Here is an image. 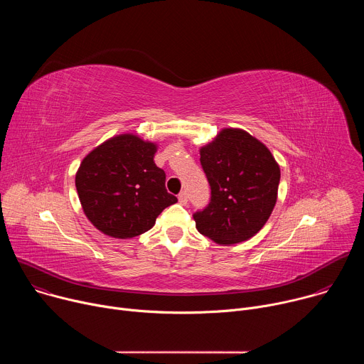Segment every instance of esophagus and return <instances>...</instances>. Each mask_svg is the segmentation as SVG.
<instances>
[{"label": "esophagus", "mask_w": 364, "mask_h": 364, "mask_svg": "<svg viewBox=\"0 0 364 364\" xmlns=\"http://www.w3.org/2000/svg\"><path fill=\"white\" fill-rule=\"evenodd\" d=\"M178 203L183 204V205H186V204L188 203V197H187V193H186V191H181V193L178 194Z\"/></svg>", "instance_id": "1"}]
</instances>
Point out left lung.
Segmentation results:
<instances>
[{
  "mask_svg": "<svg viewBox=\"0 0 364 364\" xmlns=\"http://www.w3.org/2000/svg\"><path fill=\"white\" fill-rule=\"evenodd\" d=\"M200 163L212 198L204 210L193 215L196 229L218 245L255 236L278 198L281 170L272 152L243 129L223 128L200 148Z\"/></svg>",
  "mask_w": 364,
  "mask_h": 364,
  "instance_id": "obj_1",
  "label": "left lung"
}]
</instances>
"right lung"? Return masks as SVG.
<instances>
[{
  "mask_svg": "<svg viewBox=\"0 0 364 364\" xmlns=\"http://www.w3.org/2000/svg\"><path fill=\"white\" fill-rule=\"evenodd\" d=\"M159 145L119 134L93 148L76 173V190L87 220L103 235L131 239L148 232L177 197L166 190L155 166Z\"/></svg>",
  "mask_w": 364,
  "mask_h": 364,
  "instance_id": "1",
  "label": "right lung"
}]
</instances>
